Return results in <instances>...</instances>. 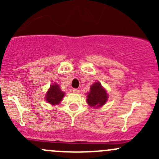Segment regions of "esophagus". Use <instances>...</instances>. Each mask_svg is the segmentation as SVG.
<instances>
[{"label":"esophagus","instance_id":"obj_1","mask_svg":"<svg viewBox=\"0 0 159 159\" xmlns=\"http://www.w3.org/2000/svg\"><path fill=\"white\" fill-rule=\"evenodd\" d=\"M72 91H73V92L75 93V94H78V93H79V90L77 89H74Z\"/></svg>","mask_w":159,"mask_h":159}]
</instances>
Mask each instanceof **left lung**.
I'll return each instance as SVG.
<instances>
[{"mask_svg":"<svg viewBox=\"0 0 159 159\" xmlns=\"http://www.w3.org/2000/svg\"><path fill=\"white\" fill-rule=\"evenodd\" d=\"M108 101V94L106 90L102 86L99 81L94 82L90 87L88 93L87 102L89 106L93 108H100Z\"/></svg>","mask_w":159,"mask_h":159,"instance_id":"obj_1","label":"left lung"}]
</instances>
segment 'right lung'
<instances>
[{
    "label": "right lung",
    "instance_id": "obj_1",
    "mask_svg": "<svg viewBox=\"0 0 159 159\" xmlns=\"http://www.w3.org/2000/svg\"><path fill=\"white\" fill-rule=\"evenodd\" d=\"M64 96H65V92L61 90L58 84L54 83V84H51L48 91H47L45 99L46 102H48L51 105H58L61 102Z\"/></svg>",
    "mask_w": 159,
    "mask_h": 159
}]
</instances>
